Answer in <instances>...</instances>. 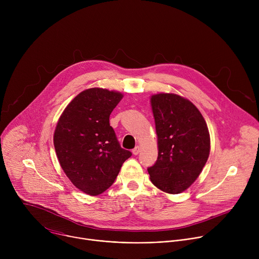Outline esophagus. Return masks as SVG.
Masks as SVG:
<instances>
[{
	"label": "esophagus",
	"instance_id": "obj_1",
	"mask_svg": "<svg viewBox=\"0 0 259 259\" xmlns=\"http://www.w3.org/2000/svg\"><path fill=\"white\" fill-rule=\"evenodd\" d=\"M139 153H140V146L137 145V146H135L134 149L132 150V154H133L134 156H137Z\"/></svg>",
	"mask_w": 259,
	"mask_h": 259
}]
</instances>
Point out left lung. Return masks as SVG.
Returning <instances> with one entry per match:
<instances>
[{"mask_svg":"<svg viewBox=\"0 0 259 259\" xmlns=\"http://www.w3.org/2000/svg\"><path fill=\"white\" fill-rule=\"evenodd\" d=\"M151 105L159 152L147 172L159 190L182 193L196 181L209 158L206 121L192 101L174 93L152 95Z\"/></svg>","mask_w":259,"mask_h":259,"instance_id":"8db88e82","label":"left lung"}]
</instances>
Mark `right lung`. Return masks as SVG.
<instances>
[{
	"label": "right lung",
	"mask_w": 259,
	"mask_h": 259,
	"mask_svg": "<svg viewBox=\"0 0 259 259\" xmlns=\"http://www.w3.org/2000/svg\"><path fill=\"white\" fill-rule=\"evenodd\" d=\"M118 91L89 88L64 108L53 142L59 164L81 192L98 196L114 183L131 153L120 146L109 115L123 98Z\"/></svg>",
	"instance_id": "obj_1"
}]
</instances>
